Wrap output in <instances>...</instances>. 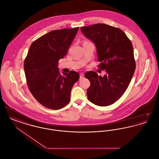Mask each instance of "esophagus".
I'll use <instances>...</instances> for the list:
<instances>
[{
	"mask_svg": "<svg viewBox=\"0 0 159 159\" xmlns=\"http://www.w3.org/2000/svg\"><path fill=\"white\" fill-rule=\"evenodd\" d=\"M83 76H84V74H83V73H81L80 74V79H82L83 78Z\"/></svg>",
	"mask_w": 159,
	"mask_h": 159,
	"instance_id": "esophagus-1",
	"label": "esophagus"
}]
</instances>
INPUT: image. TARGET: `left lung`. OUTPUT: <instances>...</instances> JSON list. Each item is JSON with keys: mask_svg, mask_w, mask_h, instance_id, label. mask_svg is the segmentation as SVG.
<instances>
[{"mask_svg": "<svg viewBox=\"0 0 159 159\" xmlns=\"http://www.w3.org/2000/svg\"><path fill=\"white\" fill-rule=\"evenodd\" d=\"M80 29L96 46L99 67L106 71L103 77L93 71L85 73L91 82L88 98L95 105L110 106L123 95L135 72L132 44L123 31L107 24H96Z\"/></svg>", "mask_w": 159, "mask_h": 159, "instance_id": "8db88e82", "label": "left lung"}]
</instances>
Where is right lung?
<instances>
[{"label":"right lung","instance_id":"1","mask_svg":"<svg viewBox=\"0 0 159 159\" xmlns=\"http://www.w3.org/2000/svg\"><path fill=\"white\" fill-rule=\"evenodd\" d=\"M79 27L52 30L32 43L24 68L29 89L42 106L58 110L67 105L74 84L79 79L75 71L62 72L58 61L67 54Z\"/></svg>","mask_w":159,"mask_h":159}]
</instances>
